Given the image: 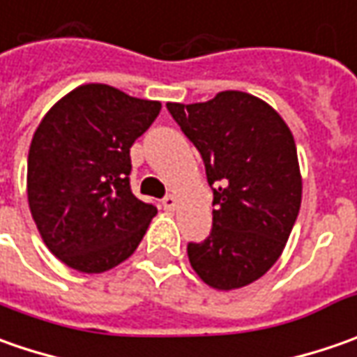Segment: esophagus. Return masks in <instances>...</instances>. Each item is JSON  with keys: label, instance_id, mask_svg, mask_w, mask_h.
<instances>
[{"label": "esophagus", "instance_id": "1", "mask_svg": "<svg viewBox=\"0 0 357 357\" xmlns=\"http://www.w3.org/2000/svg\"><path fill=\"white\" fill-rule=\"evenodd\" d=\"M162 206H165V211H174L176 208V199L169 195V197H165L162 199Z\"/></svg>", "mask_w": 357, "mask_h": 357}]
</instances>
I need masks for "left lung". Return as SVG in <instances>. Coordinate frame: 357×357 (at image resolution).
Here are the masks:
<instances>
[{
	"mask_svg": "<svg viewBox=\"0 0 357 357\" xmlns=\"http://www.w3.org/2000/svg\"><path fill=\"white\" fill-rule=\"evenodd\" d=\"M167 109L199 149L214 195L208 238L186 246L190 266L216 290L248 286L280 258L298 218L294 137L270 105L242 91Z\"/></svg>",
	"mask_w": 357,
	"mask_h": 357,
	"instance_id": "1",
	"label": "left lung"
}]
</instances>
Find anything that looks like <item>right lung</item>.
I'll return each instance as SVG.
<instances>
[{"instance_id": "1", "label": "right lung", "mask_w": 357, "mask_h": 357, "mask_svg": "<svg viewBox=\"0 0 357 357\" xmlns=\"http://www.w3.org/2000/svg\"><path fill=\"white\" fill-rule=\"evenodd\" d=\"M160 113L158 101L111 85H81L53 105L27 157L37 230L69 268L99 274L137 250L157 206L130 190V146Z\"/></svg>"}]
</instances>
